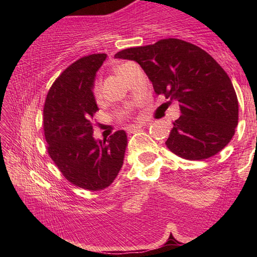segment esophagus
<instances>
[{"label":"esophagus","instance_id":"1","mask_svg":"<svg viewBox=\"0 0 257 257\" xmlns=\"http://www.w3.org/2000/svg\"><path fill=\"white\" fill-rule=\"evenodd\" d=\"M143 125H144V124H142V123H137V124H133V125H129V127L127 128V132H128L129 134H134V133H137V132H139V130H142V128H143Z\"/></svg>","mask_w":257,"mask_h":257}]
</instances>
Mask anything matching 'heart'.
<instances>
[{
	"instance_id": "1",
	"label": "heart",
	"mask_w": 257,
	"mask_h": 257,
	"mask_svg": "<svg viewBox=\"0 0 257 257\" xmlns=\"http://www.w3.org/2000/svg\"><path fill=\"white\" fill-rule=\"evenodd\" d=\"M124 67H125V64H121V66L116 67L115 68V72L120 76V73H121V71H122V69ZM93 96L95 98H99V96H101V88H99V85L98 84H95L94 87H93Z\"/></svg>"
}]
</instances>
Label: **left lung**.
<instances>
[{
	"mask_svg": "<svg viewBox=\"0 0 257 257\" xmlns=\"http://www.w3.org/2000/svg\"><path fill=\"white\" fill-rule=\"evenodd\" d=\"M143 68L155 93L177 101L181 115L165 142L172 153L197 161L214 156L231 141L238 124V99L219 63L194 44L168 38L118 52Z\"/></svg>",
	"mask_w": 257,
	"mask_h": 257,
	"instance_id": "left-lung-1",
	"label": "left lung"
}]
</instances>
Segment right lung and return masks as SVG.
<instances>
[{
  "mask_svg": "<svg viewBox=\"0 0 257 257\" xmlns=\"http://www.w3.org/2000/svg\"><path fill=\"white\" fill-rule=\"evenodd\" d=\"M105 53L84 56L54 81L44 105L47 152L68 181L87 190H101L118 176L128 145L124 130L96 141L93 115L98 110L93 87Z\"/></svg>",
  "mask_w": 257,
  "mask_h": 257,
  "instance_id": "add662e5",
  "label": "right lung"
}]
</instances>
